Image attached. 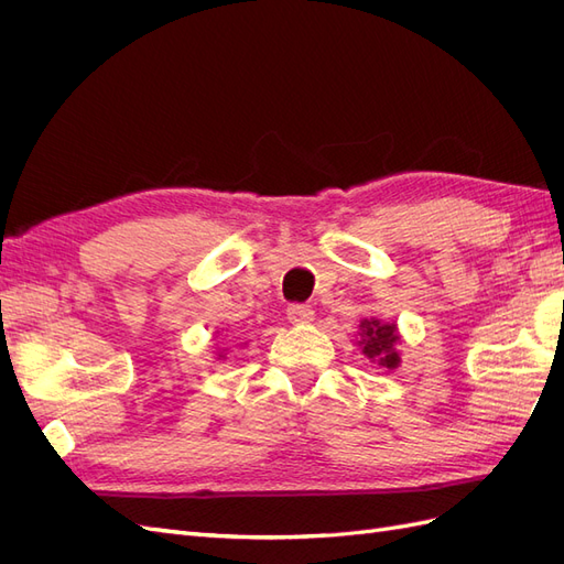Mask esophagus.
<instances>
[{
    "instance_id": "34e87169",
    "label": "esophagus",
    "mask_w": 564,
    "mask_h": 564,
    "mask_svg": "<svg viewBox=\"0 0 564 564\" xmlns=\"http://www.w3.org/2000/svg\"><path fill=\"white\" fill-rule=\"evenodd\" d=\"M315 313L311 305H303V303H292L286 308V319L292 324H305V322H313Z\"/></svg>"
}]
</instances>
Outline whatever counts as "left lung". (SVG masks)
Here are the masks:
<instances>
[{"label":"left lung","instance_id":"8db88e82","mask_svg":"<svg viewBox=\"0 0 564 564\" xmlns=\"http://www.w3.org/2000/svg\"><path fill=\"white\" fill-rule=\"evenodd\" d=\"M360 340L357 346L369 357L371 362L386 369H398L400 367V352L395 350V344L400 340L395 322H381L377 317L362 319L360 322Z\"/></svg>","mask_w":564,"mask_h":564}]
</instances>
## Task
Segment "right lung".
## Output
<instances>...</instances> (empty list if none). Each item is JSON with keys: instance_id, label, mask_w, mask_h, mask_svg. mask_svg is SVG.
Masks as SVG:
<instances>
[{"instance_id": "obj_1", "label": "right lung", "mask_w": 564, "mask_h": 564, "mask_svg": "<svg viewBox=\"0 0 564 564\" xmlns=\"http://www.w3.org/2000/svg\"><path fill=\"white\" fill-rule=\"evenodd\" d=\"M220 357H224V355H220V352H218V360H220Z\"/></svg>"}]
</instances>
